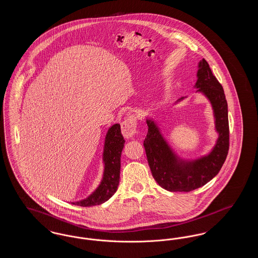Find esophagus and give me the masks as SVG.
I'll return each mask as SVG.
<instances>
[{
	"instance_id": "esophagus-1",
	"label": "esophagus",
	"mask_w": 258,
	"mask_h": 258,
	"mask_svg": "<svg viewBox=\"0 0 258 258\" xmlns=\"http://www.w3.org/2000/svg\"><path fill=\"white\" fill-rule=\"evenodd\" d=\"M122 135L124 138H132L136 132V122L134 117H130L125 119L122 123Z\"/></svg>"
}]
</instances>
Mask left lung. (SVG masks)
I'll return each instance as SVG.
<instances>
[{
  "instance_id": "left-lung-1",
  "label": "left lung",
  "mask_w": 258,
  "mask_h": 258,
  "mask_svg": "<svg viewBox=\"0 0 258 258\" xmlns=\"http://www.w3.org/2000/svg\"><path fill=\"white\" fill-rule=\"evenodd\" d=\"M197 79L194 88L207 98L213 109L218 138L208 154L196 159H185L171 147L161 133L158 122L148 116V134L144 140L148 163L154 179L169 191H191L207 184L221 170L229 148L228 109L222 86L213 74L209 63L198 62ZM186 97L174 102L178 104Z\"/></svg>"
}]
</instances>
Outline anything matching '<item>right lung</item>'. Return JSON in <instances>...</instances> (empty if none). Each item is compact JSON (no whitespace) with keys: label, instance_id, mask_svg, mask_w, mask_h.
Here are the masks:
<instances>
[{"label":"right lung","instance_id":"right-lung-1","mask_svg":"<svg viewBox=\"0 0 258 258\" xmlns=\"http://www.w3.org/2000/svg\"><path fill=\"white\" fill-rule=\"evenodd\" d=\"M123 145L124 139L121 134L120 124H112L104 138L102 152L103 173L100 183L89 197L72 202V204L82 207L99 205L107 201L117 191L120 181L121 155Z\"/></svg>","mask_w":258,"mask_h":258}]
</instances>
